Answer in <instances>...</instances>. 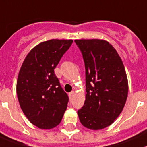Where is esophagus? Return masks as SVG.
Here are the masks:
<instances>
[{
	"label": "esophagus",
	"instance_id": "34e87169",
	"mask_svg": "<svg viewBox=\"0 0 147 147\" xmlns=\"http://www.w3.org/2000/svg\"><path fill=\"white\" fill-rule=\"evenodd\" d=\"M74 95H75V92H74V91H72L71 92L69 93V96L70 99H72V98H73Z\"/></svg>",
	"mask_w": 147,
	"mask_h": 147
}]
</instances>
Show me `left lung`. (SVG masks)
<instances>
[{"label": "left lung", "mask_w": 147, "mask_h": 147, "mask_svg": "<svg viewBox=\"0 0 147 147\" xmlns=\"http://www.w3.org/2000/svg\"><path fill=\"white\" fill-rule=\"evenodd\" d=\"M86 70V100L78 110L84 127L93 130L109 127L123 110L128 81L122 60L104 40H75Z\"/></svg>", "instance_id": "left-lung-1"}]
</instances>
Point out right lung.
Listing matches in <instances>:
<instances>
[{"instance_id": "1", "label": "right lung", "mask_w": 147, "mask_h": 147, "mask_svg": "<svg viewBox=\"0 0 147 147\" xmlns=\"http://www.w3.org/2000/svg\"><path fill=\"white\" fill-rule=\"evenodd\" d=\"M73 40H57L39 43L24 61L17 81L20 108L38 128L55 127L62 120L69 102L54 69Z\"/></svg>"}]
</instances>
